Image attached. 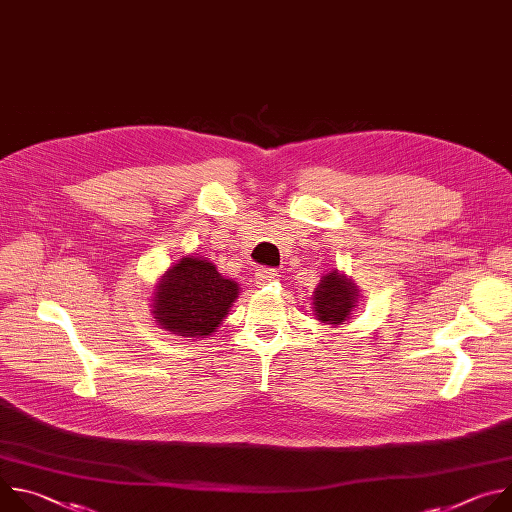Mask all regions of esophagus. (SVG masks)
I'll list each match as a JSON object with an SVG mask.
<instances>
[{
    "instance_id": "esophagus-1",
    "label": "esophagus",
    "mask_w": 512,
    "mask_h": 512,
    "mask_svg": "<svg viewBox=\"0 0 512 512\" xmlns=\"http://www.w3.org/2000/svg\"><path fill=\"white\" fill-rule=\"evenodd\" d=\"M255 279H257V283H259V285H267V283H271V281H277V279H279V273H277L275 269L261 267V269H257Z\"/></svg>"
}]
</instances>
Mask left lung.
<instances>
[{
    "instance_id": "1",
    "label": "left lung",
    "mask_w": 512,
    "mask_h": 512,
    "mask_svg": "<svg viewBox=\"0 0 512 512\" xmlns=\"http://www.w3.org/2000/svg\"><path fill=\"white\" fill-rule=\"evenodd\" d=\"M360 302V289L342 271L332 269L322 275L312 294L314 318L332 328L344 324Z\"/></svg>"
}]
</instances>
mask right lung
Here are the masks:
<instances>
[{
	"label": "right lung",
	"instance_id": "add662e5",
	"mask_svg": "<svg viewBox=\"0 0 512 512\" xmlns=\"http://www.w3.org/2000/svg\"><path fill=\"white\" fill-rule=\"evenodd\" d=\"M241 287L200 255H182L152 291L156 324L182 338H208L223 324Z\"/></svg>",
	"mask_w": 512,
	"mask_h": 512
}]
</instances>
